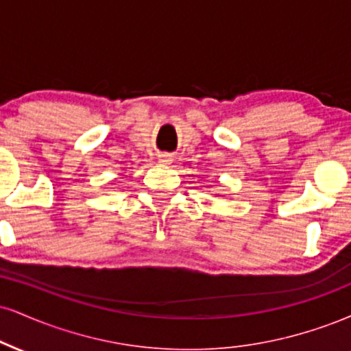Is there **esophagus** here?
<instances>
[{"label": "esophagus", "instance_id": "esophagus-1", "mask_svg": "<svg viewBox=\"0 0 351 351\" xmlns=\"http://www.w3.org/2000/svg\"><path fill=\"white\" fill-rule=\"evenodd\" d=\"M158 162L160 163H170L171 157L168 154H163V155H160V157H158Z\"/></svg>", "mask_w": 351, "mask_h": 351}]
</instances>
